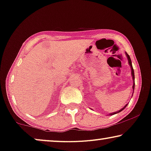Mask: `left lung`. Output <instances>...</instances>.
<instances>
[{"label": "left lung", "instance_id": "left-lung-1", "mask_svg": "<svg viewBox=\"0 0 151 151\" xmlns=\"http://www.w3.org/2000/svg\"><path fill=\"white\" fill-rule=\"evenodd\" d=\"M126 55H127V58H128L129 63V65H130V66H131V75H132L133 78V91H134V88H135V81H134V80H135V75H134V70H133V66H132V63H131V58H130V57H129V55L128 54H127V52H126ZM127 104L126 105L124 106V107L122 108V109H121L120 110H119V111H116V112H114V113H111V114H110V115H114V114H118V113H119V112H120L121 111H122V110L124 109V108L127 107Z\"/></svg>", "mask_w": 151, "mask_h": 151}]
</instances>
